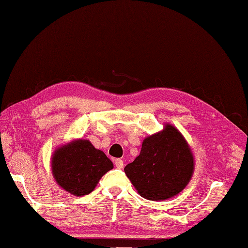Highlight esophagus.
<instances>
[{
    "mask_svg": "<svg viewBox=\"0 0 248 248\" xmlns=\"http://www.w3.org/2000/svg\"><path fill=\"white\" fill-rule=\"evenodd\" d=\"M115 166L117 168H119V169H121V168H124V160L123 159H115Z\"/></svg>",
    "mask_w": 248,
    "mask_h": 248,
    "instance_id": "esophagus-1",
    "label": "esophagus"
}]
</instances>
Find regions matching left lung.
I'll return each mask as SVG.
<instances>
[{"mask_svg": "<svg viewBox=\"0 0 248 248\" xmlns=\"http://www.w3.org/2000/svg\"><path fill=\"white\" fill-rule=\"evenodd\" d=\"M194 160L187 143L173 125L146 138L141 153L124 167L133 186L146 200L163 201L181 192L191 180Z\"/></svg>", "mask_w": 248, "mask_h": 248, "instance_id": "left-lung-1", "label": "left lung"}]
</instances>
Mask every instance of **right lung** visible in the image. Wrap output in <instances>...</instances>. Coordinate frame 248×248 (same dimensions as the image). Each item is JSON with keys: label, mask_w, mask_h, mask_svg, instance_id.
<instances>
[{"label": "right lung", "mask_w": 248, "mask_h": 248, "mask_svg": "<svg viewBox=\"0 0 248 248\" xmlns=\"http://www.w3.org/2000/svg\"><path fill=\"white\" fill-rule=\"evenodd\" d=\"M112 167L108 157L88 140H78L58 148L52 158V171L56 182L76 196L91 193L100 179Z\"/></svg>", "instance_id": "1"}]
</instances>
